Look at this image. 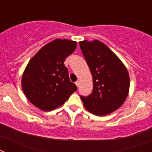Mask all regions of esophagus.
Returning <instances> with one entry per match:
<instances>
[{"label": "esophagus", "mask_w": 152, "mask_h": 152, "mask_svg": "<svg viewBox=\"0 0 152 152\" xmlns=\"http://www.w3.org/2000/svg\"><path fill=\"white\" fill-rule=\"evenodd\" d=\"M75 84H76L77 87H79V85H80V82H79V81H76V82H75Z\"/></svg>", "instance_id": "obj_1"}]
</instances>
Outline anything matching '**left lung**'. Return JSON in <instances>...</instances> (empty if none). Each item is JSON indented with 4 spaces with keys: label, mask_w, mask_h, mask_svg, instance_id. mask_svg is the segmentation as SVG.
<instances>
[{
    "label": "left lung",
    "mask_w": 152,
    "mask_h": 152,
    "mask_svg": "<svg viewBox=\"0 0 152 152\" xmlns=\"http://www.w3.org/2000/svg\"><path fill=\"white\" fill-rule=\"evenodd\" d=\"M93 77L92 94L80 96L85 109L96 116H106L121 107L129 91L127 68L108 47L97 39L79 42Z\"/></svg>",
    "instance_id": "8db88e82"
}]
</instances>
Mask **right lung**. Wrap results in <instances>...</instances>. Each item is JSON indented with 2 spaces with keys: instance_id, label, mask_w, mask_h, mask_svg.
<instances>
[{
  "instance_id": "obj_1",
  "label": "right lung",
  "mask_w": 152,
  "mask_h": 152,
  "mask_svg": "<svg viewBox=\"0 0 152 152\" xmlns=\"http://www.w3.org/2000/svg\"><path fill=\"white\" fill-rule=\"evenodd\" d=\"M77 47V42L56 39L33 56L23 73L21 86L32 104L43 111L63 105L77 91L70 81L64 61Z\"/></svg>"
}]
</instances>
